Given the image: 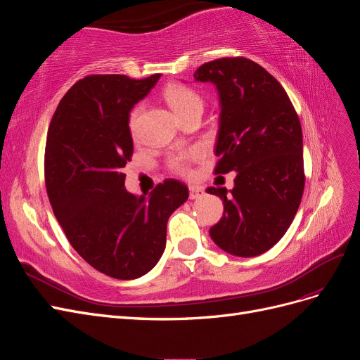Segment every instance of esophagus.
Masks as SVG:
<instances>
[{
    "label": "esophagus",
    "instance_id": "34e87169",
    "mask_svg": "<svg viewBox=\"0 0 360 360\" xmlns=\"http://www.w3.org/2000/svg\"><path fill=\"white\" fill-rule=\"evenodd\" d=\"M204 195V189L198 186H189V198L191 200H198Z\"/></svg>",
    "mask_w": 360,
    "mask_h": 360
}]
</instances>
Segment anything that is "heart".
Masks as SVG:
<instances>
[{
    "instance_id": "heart-1",
    "label": "heart",
    "mask_w": 360,
    "mask_h": 360,
    "mask_svg": "<svg viewBox=\"0 0 360 360\" xmlns=\"http://www.w3.org/2000/svg\"><path fill=\"white\" fill-rule=\"evenodd\" d=\"M163 97H165L167 103L169 105L171 110L176 112L179 118L189 114L193 110H202L201 96L184 84L174 82L167 85L165 90H163ZM136 117H138V108H134L129 115V126H130V130H132V134H135ZM191 158H192V153L172 155L168 159V165L176 172L184 174L188 171V160Z\"/></svg>"
}]
</instances>
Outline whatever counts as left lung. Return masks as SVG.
Masks as SVG:
<instances>
[{
	"label": "left lung",
	"instance_id": "1",
	"mask_svg": "<svg viewBox=\"0 0 360 360\" xmlns=\"http://www.w3.org/2000/svg\"><path fill=\"white\" fill-rule=\"evenodd\" d=\"M219 93L216 174L236 171L234 188H209L224 202L212 240L236 257H257L288 230L304 188L299 117L282 85L243 57L219 58L193 73Z\"/></svg>",
	"mask_w": 360,
	"mask_h": 360
}]
</instances>
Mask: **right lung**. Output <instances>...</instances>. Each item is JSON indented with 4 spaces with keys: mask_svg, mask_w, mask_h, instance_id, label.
I'll list each match as a JSON object with an SVG mask.
<instances>
[{
    "mask_svg": "<svg viewBox=\"0 0 360 360\" xmlns=\"http://www.w3.org/2000/svg\"><path fill=\"white\" fill-rule=\"evenodd\" d=\"M159 78L85 76L64 94L48 130L45 181L53 214L76 252L115 279H136L158 264L169 216L189 197L174 179L148 197L124 188L123 168L134 153L129 114Z\"/></svg>",
    "mask_w": 360,
    "mask_h": 360,
    "instance_id": "1",
    "label": "right lung"
}]
</instances>
